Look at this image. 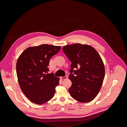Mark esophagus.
Here are the masks:
<instances>
[{"instance_id": "34e87169", "label": "esophagus", "mask_w": 127, "mask_h": 127, "mask_svg": "<svg viewBox=\"0 0 127 127\" xmlns=\"http://www.w3.org/2000/svg\"><path fill=\"white\" fill-rule=\"evenodd\" d=\"M67 78H68V76H65L64 77H60V78L61 79H63V80L66 79H67Z\"/></svg>"}]
</instances>
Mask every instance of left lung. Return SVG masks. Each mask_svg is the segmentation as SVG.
Wrapping results in <instances>:
<instances>
[{"label":"left lung","instance_id":"obj_1","mask_svg":"<svg viewBox=\"0 0 127 127\" xmlns=\"http://www.w3.org/2000/svg\"><path fill=\"white\" fill-rule=\"evenodd\" d=\"M71 62L69 78L72 85L69 88L71 97L82 103L91 102L101 89L105 75L101 58L90 45L76 43L63 48Z\"/></svg>","mask_w":127,"mask_h":127}]
</instances>
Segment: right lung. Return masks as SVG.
I'll list each match as a JSON object with an SVG mask.
<instances>
[{
  "label": "right lung",
  "instance_id": "obj_1",
  "mask_svg": "<svg viewBox=\"0 0 127 127\" xmlns=\"http://www.w3.org/2000/svg\"><path fill=\"white\" fill-rule=\"evenodd\" d=\"M60 46L41 44L27 48L16 63L18 81L22 92L30 101L42 104L54 96L59 78L47 74L51 58L58 52Z\"/></svg>",
  "mask_w": 127,
  "mask_h": 127
}]
</instances>
